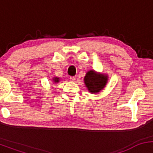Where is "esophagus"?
<instances>
[{
	"mask_svg": "<svg viewBox=\"0 0 153 153\" xmlns=\"http://www.w3.org/2000/svg\"><path fill=\"white\" fill-rule=\"evenodd\" d=\"M70 79H71V80L72 82H75V77L72 76V77H71V78H70Z\"/></svg>",
	"mask_w": 153,
	"mask_h": 153,
	"instance_id": "obj_1",
	"label": "esophagus"
}]
</instances>
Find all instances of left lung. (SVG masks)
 I'll return each instance as SVG.
<instances>
[{
	"mask_svg": "<svg viewBox=\"0 0 153 153\" xmlns=\"http://www.w3.org/2000/svg\"><path fill=\"white\" fill-rule=\"evenodd\" d=\"M108 80V75L106 73L90 70L84 77V83L90 94H96L105 88Z\"/></svg>",
	"mask_w": 153,
	"mask_h": 153,
	"instance_id": "left-lung-1",
	"label": "left lung"
}]
</instances>
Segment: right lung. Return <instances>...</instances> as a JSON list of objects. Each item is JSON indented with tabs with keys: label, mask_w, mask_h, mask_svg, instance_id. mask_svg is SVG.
Segmentation results:
<instances>
[{
	"label": "right lung",
	"mask_w": 153,
	"mask_h": 153,
	"mask_svg": "<svg viewBox=\"0 0 153 153\" xmlns=\"http://www.w3.org/2000/svg\"><path fill=\"white\" fill-rule=\"evenodd\" d=\"M59 81H60V78L59 77H52V82L54 83H58Z\"/></svg>",
	"instance_id": "1"
}]
</instances>
